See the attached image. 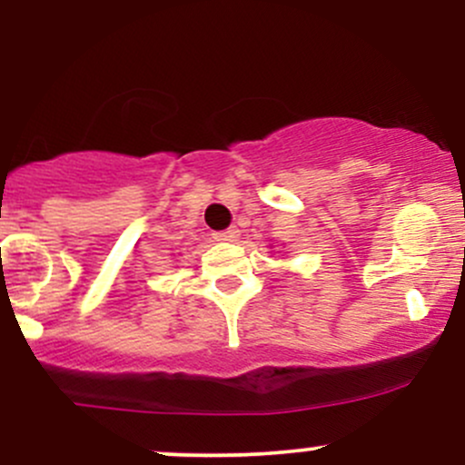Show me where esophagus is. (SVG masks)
I'll use <instances>...</instances> for the list:
<instances>
[{"label":"esophagus","mask_w":465,"mask_h":465,"mask_svg":"<svg viewBox=\"0 0 465 465\" xmlns=\"http://www.w3.org/2000/svg\"><path fill=\"white\" fill-rule=\"evenodd\" d=\"M238 236H240V232L236 227H229V229H225V232H216L214 233V238L221 240V242H236Z\"/></svg>","instance_id":"obj_1"}]
</instances>
